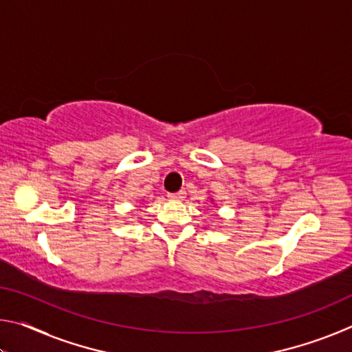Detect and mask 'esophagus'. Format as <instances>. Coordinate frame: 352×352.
I'll list each match as a JSON object with an SVG mask.
<instances>
[{"label":"esophagus","instance_id":"obj_1","mask_svg":"<svg viewBox=\"0 0 352 352\" xmlns=\"http://www.w3.org/2000/svg\"><path fill=\"white\" fill-rule=\"evenodd\" d=\"M184 190H180V192H175V194H169L168 197H169V200H177V201H182L183 199H184Z\"/></svg>","mask_w":352,"mask_h":352}]
</instances>
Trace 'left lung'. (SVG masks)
Instances as JSON below:
<instances>
[{"label":"left lung","mask_w":352,"mask_h":352,"mask_svg":"<svg viewBox=\"0 0 352 352\" xmlns=\"http://www.w3.org/2000/svg\"><path fill=\"white\" fill-rule=\"evenodd\" d=\"M211 201H212V199H211Z\"/></svg>","instance_id":"obj_1"}]
</instances>
